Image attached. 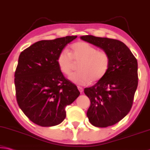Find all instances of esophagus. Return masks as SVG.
I'll return each mask as SVG.
<instances>
[{
  "label": "esophagus",
  "instance_id": "1",
  "mask_svg": "<svg viewBox=\"0 0 150 150\" xmlns=\"http://www.w3.org/2000/svg\"><path fill=\"white\" fill-rule=\"evenodd\" d=\"M77 87H78V89H79V91H80L81 93H82L83 91V88H82L81 87H79V86H78Z\"/></svg>",
  "mask_w": 150,
  "mask_h": 150
}]
</instances>
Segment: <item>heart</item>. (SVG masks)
I'll return each mask as SVG.
<instances>
[{
  "label": "heart",
  "mask_w": 150,
  "mask_h": 150,
  "mask_svg": "<svg viewBox=\"0 0 150 150\" xmlns=\"http://www.w3.org/2000/svg\"><path fill=\"white\" fill-rule=\"evenodd\" d=\"M73 60L80 62L78 72L73 73L69 79L79 85H89L92 81L101 80L108 72L110 58L104 51H98L96 47L86 42H77L71 47L69 53L63 50L59 54L57 62L63 74H71L73 67Z\"/></svg>",
  "instance_id": "b5f03b06"
}]
</instances>
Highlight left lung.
I'll return each mask as SVG.
<instances>
[{
	"mask_svg": "<svg viewBox=\"0 0 150 150\" xmlns=\"http://www.w3.org/2000/svg\"><path fill=\"white\" fill-rule=\"evenodd\" d=\"M108 53V71L93 86L85 88L84 93L91 105L87 116L93 125L106 127L120 122L132 108L138 83L137 61L123 42L92 35L80 37Z\"/></svg>",
	"mask_w": 150,
	"mask_h": 150,
	"instance_id": "8db88e82",
	"label": "left lung"
}]
</instances>
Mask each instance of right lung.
<instances>
[{
  "mask_svg": "<svg viewBox=\"0 0 150 150\" xmlns=\"http://www.w3.org/2000/svg\"><path fill=\"white\" fill-rule=\"evenodd\" d=\"M77 36L42 40L21 52L15 73L16 97L25 115L42 127L54 126L66 117V106L80 95L66 79L57 59L66 45Z\"/></svg>",
  "mask_w": 150,
  "mask_h": 150,
  "instance_id": "right-lung-1",
  "label": "right lung"
}]
</instances>
